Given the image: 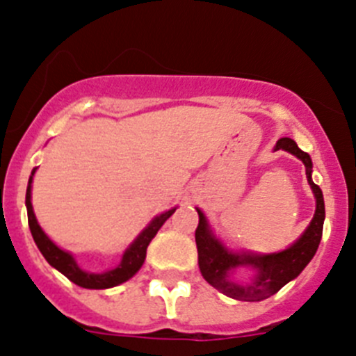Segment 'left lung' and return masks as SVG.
Listing matches in <instances>:
<instances>
[{
    "label": "left lung",
    "mask_w": 356,
    "mask_h": 356,
    "mask_svg": "<svg viewBox=\"0 0 356 356\" xmlns=\"http://www.w3.org/2000/svg\"><path fill=\"white\" fill-rule=\"evenodd\" d=\"M291 152L302 159L305 165V175L307 182L313 189L314 198H316V212L311 219L307 230L300 235L295 244L281 251V253L272 254H254V253H234L216 235L212 234L204 212L197 209L198 212V227L195 232V241H197L198 249V267H200L202 275L211 286L225 293L227 297L235 298V300L244 302H260L264 298L272 297L277 293L291 279L297 277L305 265L313 260L316 254V249L320 245L321 234H323V221H325V202L323 193L320 186L314 184L311 174H313V161L307 152L298 149L295 140L284 137L279 138L275 144V151ZM248 264L257 270L255 277L245 285H241L229 277V270L234 268Z\"/></svg>",
    "instance_id": "1"
}]
</instances>
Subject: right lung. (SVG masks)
<instances>
[{
    "label": "right lung",
    "mask_w": 356,
    "mask_h": 356,
    "mask_svg": "<svg viewBox=\"0 0 356 356\" xmlns=\"http://www.w3.org/2000/svg\"><path fill=\"white\" fill-rule=\"evenodd\" d=\"M33 175H35V170L31 172L28 189H26V207H28L29 230H31L33 238H35V244L38 245L40 253L43 254V258H45L52 267L58 268V270L61 272L63 275H66L72 283L79 284V286L82 288H88V290H107V288L118 286V284L124 283V281H128L129 277H133V275L137 274L145 260L149 242L154 238V235L158 234V230L163 227V223L175 212V209H170V211L156 216L151 223L145 227V230L133 241V244L129 245L128 249H126V253L122 254V260L118 267L112 268V270L103 272V274H92V272L82 270L77 265V261L73 260L72 254L63 251V249H59L47 235L43 234L42 228H40L31 205Z\"/></svg>",
    "instance_id": "add662e5"
}]
</instances>
